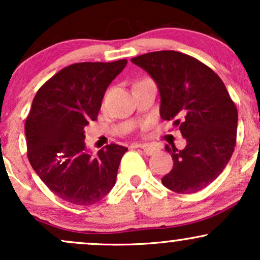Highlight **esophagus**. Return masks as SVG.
<instances>
[{
	"mask_svg": "<svg viewBox=\"0 0 260 260\" xmlns=\"http://www.w3.org/2000/svg\"><path fill=\"white\" fill-rule=\"evenodd\" d=\"M136 147L142 149V150L144 151V153L147 154V155H153V154H155L157 151V148H155V147H153V145H150V144H137Z\"/></svg>",
	"mask_w": 260,
	"mask_h": 260,
	"instance_id": "esophagus-1",
	"label": "esophagus"
}]
</instances>
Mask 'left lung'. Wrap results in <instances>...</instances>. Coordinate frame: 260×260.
I'll return each instance as SVG.
<instances>
[{"label":"left lung","mask_w":260,"mask_h":260,"mask_svg":"<svg viewBox=\"0 0 260 260\" xmlns=\"http://www.w3.org/2000/svg\"><path fill=\"white\" fill-rule=\"evenodd\" d=\"M156 82L160 116L174 120L186 148L165 145L174 168L162 184L181 194L202 190L216 180L231 159L237 137V107L217 74L186 53L155 51L132 58Z\"/></svg>","instance_id":"8db88e82"}]
</instances>
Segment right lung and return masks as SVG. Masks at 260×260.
Segmentation results:
<instances>
[{
	"label": "right lung",
	"mask_w": 260,
	"mask_h": 260,
	"mask_svg": "<svg viewBox=\"0 0 260 260\" xmlns=\"http://www.w3.org/2000/svg\"><path fill=\"white\" fill-rule=\"evenodd\" d=\"M126 64L127 59L73 63L44 83L32 100L25 121L29 162L66 202L95 204L115 186L128 149L111 143L90 156L83 129L98 120L107 86Z\"/></svg>",
	"instance_id": "right-lung-1"
}]
</instances>
